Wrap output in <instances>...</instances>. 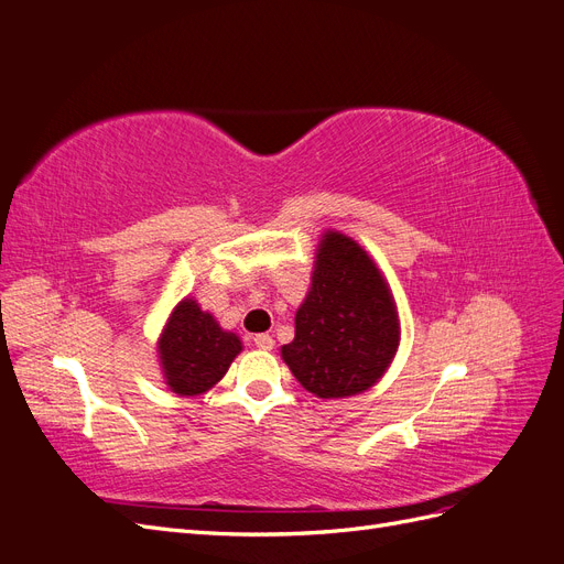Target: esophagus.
Wrapping results in <instances>:
<instances>
[{
    "label": "esophagus",
    "instance_id": "34e87169",
    "mask_svg": "<svg viewBox=\"0 0 564 564\" xmlns=\"http://www.w3.org/2000/svg\"><path fill=\"white\" fill-rule=\"evenodd\" d=\"M253 344H256V348H261V350H272V348H275V338H272L270 334H256Z\"/></svg>",
    "mask_w": 564,
    "mask_h": 564
}]
</instances>
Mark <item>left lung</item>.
Listing matches in <instances>:
<instances>
[{"mask_svg": "<svg viewBox=\"0 0 564 564\" xmlns=\"http://www.w3.org/2000/svg\"><path fill=\"white\" fill-rule=\"evenodd\" d=\"M398 346V308L381 270L348 235L327 230L282 360L313 395L350 398L379 383Z\"/></svg>", "mask_w": 564, "mask_h": 564, "instance_id": "obj_1", "label": "left lung"}]
</instances>
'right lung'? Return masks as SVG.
I'll list each match as a JSON object with an SVG mask.
<instances>
[{
	"label": "right lung",
	"mask_w": 564,
	"mask_h": 564,
	"mask_svg": "<svg viewBox=\"0 0 564 564\" xmlns=\"http://www.w3.org/2000/svg\"><path fill=\"white\" fill-rule=\"evenodd\" d=\"M240 350V336L220 329L195 299H183L176 305L158 340L164 383L181 398H195L214 388Z\"/></svg>",
	"instance_id": "1"
}]
</instances>
